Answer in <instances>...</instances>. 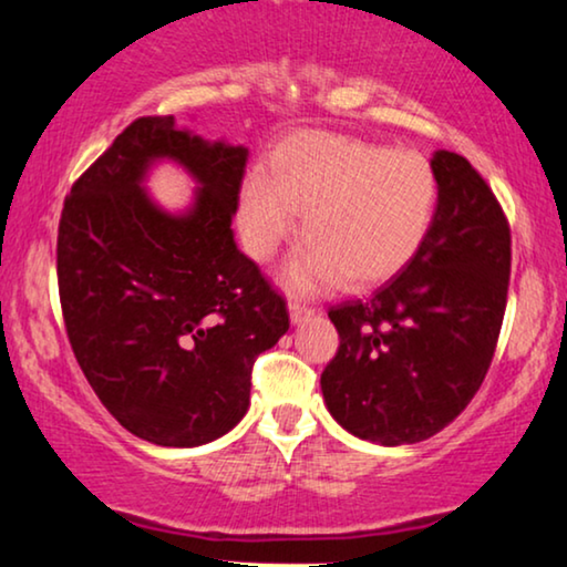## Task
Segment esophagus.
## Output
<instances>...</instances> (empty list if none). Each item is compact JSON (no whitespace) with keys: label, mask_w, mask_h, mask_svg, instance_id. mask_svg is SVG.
Returning a JSON list of instances; mask_svg holds the SVG:
<instances>
[{"label":"esophagus","mask_w":567,"mask_h":567,"mask_svg":"<svg viewBox=\"0 0 567 567\" xmlns=\"http://www.w3.org/2000/svg\"><path fill=\"white\" fill-rule=\"evenodd\" d=\"M288 308H290V321L292 323H300V321L311 319V316H313V308L306 306L303 300H290Z\"/></svg>","instance_id":"obj_1"}]
</instances>
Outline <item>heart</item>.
I'll use <instances>...</instances> for the list:
<instances>
[{
	"label": "heart",
	"mask_w": 567,
	"mask_h": 567,
	"mask_svg": "<svg viewBox=\"0 0 567 567\" xmlns=\"http://www.w3.org/2000/svg\"><path fill=\"white\" fill-rule=\"evenodd\" d=\"M437 184L430 163L342 134L285 142L271 171L244 181L238 225L246 251L269 259L296 233L306 246L288 264L296 288L339 282L371 288L402 269L430 228Z\"/></svg>",
	"instance_id": "b5f03b06"
}]
</instances>
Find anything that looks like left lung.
<instances>
[{
  "label": "left lung",
  "mask_w": 567,
  "mask_h": 567,
  "mask_svg": "<svg viewBox=\"0 0 567 567\" xmlns=\"http://www.w3.org/2000/svg\"><path fill=\"white\" fill-rule=\"evenodd\" d=\"M437 207L402 271L368 298L329 308L339 350L321 373L329 412L383 446L420 443L477 394L501 337L511 225L487 181L435 153Z\"/></svg>",
  "instance_id": "left-lung-1"
}]
</instances>
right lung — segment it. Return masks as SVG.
<instances>
[{
    "mask_svg": "<svg viewBox=\"0 0 567 567\" xmlns=\"http://www.w3.org/2000/svg\"><path fill=\"white\" fill-rule=\"evenodd\" d=\"M157 156L203 184L184 218L138 188ZM248 150L132 121L66 194L59 303L82 373L105 410L157 446L228 433L251 399L254 362L290 329L288 303L233 240Z\"/></svg>",
    "mask_w": 567,
    "mask_h": 567,
    "instance_id": "obj_1",
    "label": "right lung"
}]
</instances>
